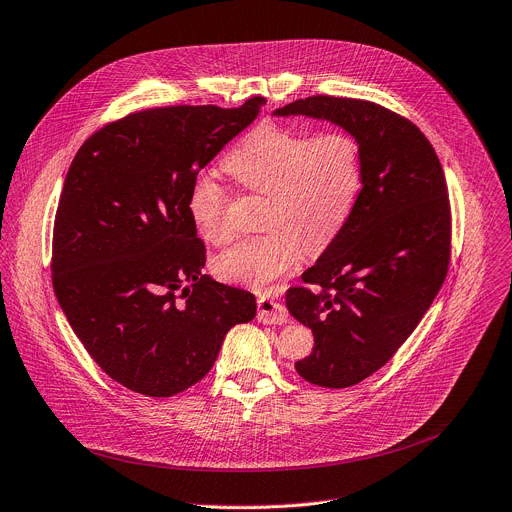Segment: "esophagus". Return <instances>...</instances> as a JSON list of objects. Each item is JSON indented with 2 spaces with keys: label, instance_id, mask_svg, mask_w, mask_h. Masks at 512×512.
Listing matches in <instances>:
<instances>
[{
  "label": "esophagus",
  "instance_id": "1",
  "mask_svg": "<svg viewBox=\"0 0 512 512\" xmlns=\"http://www.w3.org/2000/svg\"><path fill=\"white\" fill-rule=\"evenodd\" d=\"M258 320L264 324H285L289 320V311L277 299L260 297L258 299Z\"/></svg>",
  "mask_w": 512,
  "mask_h": 512
}]
</instances>
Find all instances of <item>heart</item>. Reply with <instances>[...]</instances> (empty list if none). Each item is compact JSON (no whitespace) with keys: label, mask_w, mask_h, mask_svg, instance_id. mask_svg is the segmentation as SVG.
<instances>
[{"label":"heart","mask_w":512,"mask_h":512,"mask_svg":"<svg viewBox=\"0 0 512 512\" xmlns=\"http://www.w3.org/2000/svg\"><path fill=\"white\" fill-rule=\"evenodd\" d=\"M225 168L256 194H264L262 223L268 231L221 252L213 270L219 279L264 291L293 270L305 246L320 252L342 231L363 190V151L344 131L311 135L264 123L225 157ZM227 188L215 174L194 178L188 213L201 238H229Z\"/></svg>","instance_id":"b5f03b06"}]
</instances>
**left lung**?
Wrapping results in <instances>:
<instances>
[{
	"instance_id": "obj_1",
	"label": "left lung",
	"mask_w": 512,
	"mask_h": 512,
	"mask_svg": "<svg viewBox=\"0 0 512 512\" xmlns=\"http://www.w3.org/2000/svg\"><path fill=\"white\" fill-rule=\"evenodd\" d=\"M326 119L363 151L355 211L287 291L291 316L313 332L297 373L322 387H350L381 369L420 324L451 260V205L435 147L406 116L381 104L309 96L277 110ZM316 286V290H311Z\"/></svg>"
}]
</instances>
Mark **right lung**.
<instances>
[{
	"mask_svg": "<svg viewBox=\"0 0 512 512\" xmlns=\"http://www.w3.org/2000/svg\"><path fill=\"white\" fill-rule=\"evenodd\" d=\"M264 104L137 110L73 157L53 227V289L90 357L131 391L170 398L199 383L229 328L256 316L252 293L203 274L188 196Z\"/></svg>",
	"mask_w": 512,
	"mask_h": 512,
	"instance_id": "obj_1",
	"label": "right lung"
}]
</instances>
